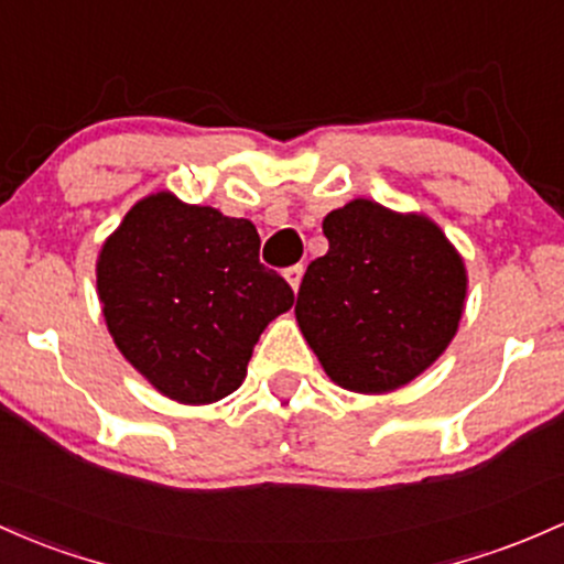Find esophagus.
Segmentation results:
<instances>
[{"label": "esophagus", "mask_w": 564, "mask_h": 564, "mask_svg": "<svg viewBox=\"0 0 564 564\" xmlns=\"http://www.w3.org/2000/svg\"><path fill=\"white\" fill-rule=\"evenodd\" d=\"M284 280L290 282V288L299 290L301 280H304V263H295V265H290V269H284Z\"/></svg>", "instance_id": "obj_1"}]
</instances>
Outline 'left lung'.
<instances>
[{
  "mask_svg": "<svg viewBox=\"0 0 564 564\" xmlns=\"http://www.w3.org/2000/svg\"><path fill=\"white\" fill-rule=\"evenodd\" d=\"M328 252L301 280L295 317L336 384L390 392L457 333L465 265L435 223L355 198L323 220Z\"/></svg>",
  "mask_w": 564,
  "mask_h": 564,
  "instance_id": "1",
  "label": "left lung"
}]
</instances>
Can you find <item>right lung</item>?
Segmentation results:
<instances>
[{
    "label": "right lung",
    "mask_w": 564,
    "mask_h": 564,
    "mask_svg": "<svg viewBox=\"0 0 564 564\" xmlns=\"http://www.w3.org/2000/svg\"><path fill=\"white\" fill-rule=\"evenodd\" d=\"M250 220L139 202L101 247L96 282L115 344L155 390L215 403L247 377L260 333L293 306V288L260 263Z\"/></svg>",
    "instance_id": "right-lung-1"
}]
</instances>
